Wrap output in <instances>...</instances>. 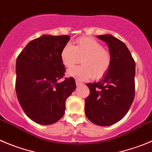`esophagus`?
<instances>
[{"instance_id": "obj_1", "label": "esophagus", "mask_w": 152, "mask_h": 152, "mask_svg": "<svg viewBox=\"0 0 152 152\" xmlns=\"http://www.w3.org/2000/svg\"><path fill=\"white\" fill-rule=\"evenodd\" d=\"M81 84H83V83H82L81 82L78 81V80H76V85H77V86H80V85H81Z\"/></svg>"}]
</instances>
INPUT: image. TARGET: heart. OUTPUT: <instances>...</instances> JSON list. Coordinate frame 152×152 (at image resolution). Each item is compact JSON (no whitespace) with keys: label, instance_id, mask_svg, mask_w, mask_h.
Masks as SVG:
<instances>
[{"label":"heart","instance_id":"obj_1","mask_svg":"<svg viewBox=\"0 0 152 152\" xmlns=\"http://www.w3.org/2000/svg\"><path fill=\"white\" fill-rule=\"evenodd\" d=\"M63 64L69 69L82 58V66L74 67L67 72L69 77L84 80L92 77L100 79L106 75L111 66V56L99 41L90 37H81L75 42V45L66 44L60 53Z\"/></svg>","mask_w":152,"mask_h":152}]
</instances>
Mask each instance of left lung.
<instances>
[{"label":"left lung","mask_w":152,"mask_h":152,"mask_svg":"<svg viewBox=\"0 0 152 152\" xmlns=\"http://www.w3.org/2000/svg\"><path fill=\"white\" fill-rule=\"evenodd\" d=\"M108 46L111 66L99 82L87 83L90 93L85 99V114L99 126H110L128 113L135 94V62L124 42L110 34L98 36Z\"/></svg>","instance_id":"8db88e82"}]
</instances>
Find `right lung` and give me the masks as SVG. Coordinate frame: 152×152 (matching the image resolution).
<instances>
[{
	"label": "right lung",
	"instance_id": "obj_1",
	"mask_svg": "<svg viewBox=\"0 0 152 152\" xmlns=\"http://www.w3.org/2000/svg\"><path fill=\"white\" fill-rule=\"evenodd\" d=\"M69 39L67 35H42L29 42L16 60L18 100L26 115L39 125L60 120L76 88L73 77L60 81L66 72L60 53Z\"/></svg>",
	"mask_w": 152,
	"mask_h": 152
}]
</instances>
